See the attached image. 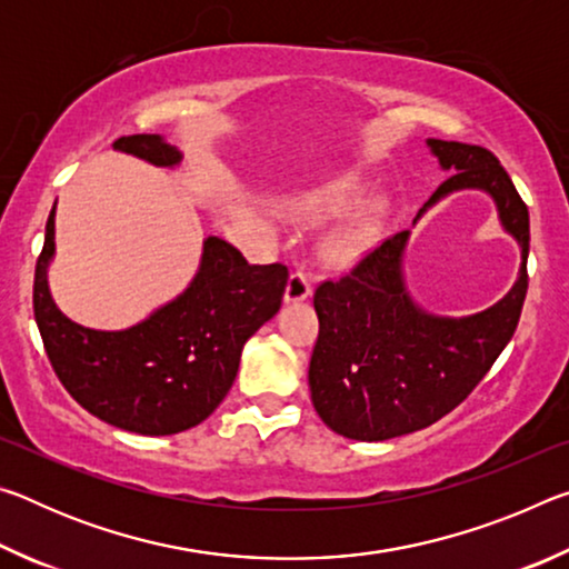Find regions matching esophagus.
<instances>
[{
	"instance_id": "esophagus-1",
	"label": "esophagus",
	"mask_w": 569,
	"mask_h": 569,
	"mask_svg": "<svg viewBox=\"0 0 569 569\" xmlns=\"http://www.w3.org/2000/svg\"><path fill=\"white\" fill-rule=\"evenodd\" d=\"M308 296H311V276L303 271H293L286 283V303L306 301Z\"/></svg>"
}]
</instances>
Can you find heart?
<instances>
[{
    "label": "heart",
    "instance_id": "1",
    "mask_svg": "<svg viewBox=\"0 0 569 569\" xmlns=\"http://www.w3.org/2000/svg\"><path fill=\"white\" fill-rule=\"evenodd\" d=\"M363 190L353 180H333L321 188H313L298 196L291 208L296 216L306 220H323L333 216H343L361 203ZM373 238V218L366 216L356 220L349 228H343L329 240V256L333 261H351Z\"/></svg>",
    "mask_w": 569,
    "mask_h": 569
}]
</instances>
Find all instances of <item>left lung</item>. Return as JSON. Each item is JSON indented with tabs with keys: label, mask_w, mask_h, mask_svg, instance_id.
Returning a JSON list of instances; mask_svg holds the SVG:
<instances>
[{
	"label": "left lung",
	"mask_w": 569,
	"mask_h": 569,
	"mask_svg": "<svg viewBox=\"0 0 569 569\" xmlns=\"http://www.w3.org/2000/svg\"><path fill=\"white\" fill-rule=\"evenodd\" d=\"M427 146L451 176L413 223L451 192H489L502 228L522 248L519 278L487 311L465 319L427 313L413 303L403 281L409 230H401L369 250L351 273L316 288L319 339L308 366V387L326 427L346 439L383 441L411 435L457 409L505 351L522 313L529 213L512 178L487 148L435 138Z\"/></svg>",
	"instance_id": "left-lung-1"
}]
</instances>
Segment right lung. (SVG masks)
Masks as SVG:
<instances>
[{"instance_id":"add662e5","label":"right lung","mask_w":569,"mask_h":569,"mask_svg":"<svg viewBox=\"0 0 569 569\" xmlns=\"http://www.w3.org/2000/svg\"><path fill=\"white\" fill-rule=\"evenodd\" d=\"M112 148L158 168L182 158L160 134H128ZM52 256L54 208L32 301L57 379L92 417L146 437L178 435L218 409L236 381L240 351L278 313L288 281L286 266H250L238 248L210 236L196 278L176 301L124 331H94L67 319L52 301Z\"/></svg>"}]
</instances>
